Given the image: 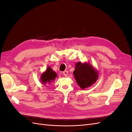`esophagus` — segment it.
<instances>
[{"mask_svg": "<svg viewBox=\"0 0 132 132\" xmlns=\"http://www.w3.org/2000/svg\"><path fill=\"white\" fill-rule=\"evenodd\" d=\"M63 74L64 75L65 77H67V76L68 75V71H67V70L64 71L63 72Z\"/></svg>", "mask_w": 132, "mask_h": 132, "instance_id": "1", "label": "esophagus"}]
</instances>
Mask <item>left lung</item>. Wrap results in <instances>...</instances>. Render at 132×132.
Here are the masks:
<instances>
[{"instance_id":"obj_1","label":"left lung","mask_w":132,"mask_h":132,"mask_svg":"<svg viewBox=\"0 0 132 132\" xmlns=\"http://www.w3.org/2000/svg\"><path fill=\"white\" fill-rule=\"evenodd\" d=\"M73 74L78 84L82 89L93 85L98 78L97 71L89 63H77Z\"/></svg>"}]
</instances>
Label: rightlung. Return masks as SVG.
Returning a JSON list of instances; mask_svg holds the SVG:
<instances>
[{"instance_id":"obj_1","label":"right lung","mask_w":132,"mask_h":132,"mask_svg":"<svg viewBox=\"0 0 132 132\" xmlns=\"http://www.w3.org/2000/svg\"><path fill=\"white\" fill-rule=\"evenodd\" d=\"M57 77V74L54 71L52 70L50 67L47 68L46 71L43 73L41 77L42 82L44 84L46 83L51 82L52 81H53L55 78Z\"/></svg>"}]
</instances>
